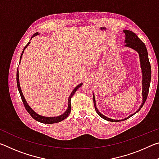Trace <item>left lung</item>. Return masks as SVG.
<instances>
[{"mask_svg":"<svg viewBox=\"0 0 159 159\" xmlns=\"http://www.w3.org/2000/svg\"><path fill=\"white\" fill-rule=\"evenodd\" d=\"M124 34H125V42L126 43L125 46L130 47L133 49L135 50L137 52L139 53V59H140V62H141V67L142 70V97H143V102H142V105L139 107V109L138 111L141 109V108L143 107L144 102H146L148 93H149V86H150V82H151V76H152V71H151V64L149 60V57H148V52L147 50V48L145 46V44L142 42L140 39H139L137 35L128 30H124L123 31ZM93 102H94V105H95V109L96 112L98 113V114L101 116L102 118L105 119L111 122H118L120 120H125L128 119L132 116L134 114H132L129 116L128 117L124 118L123 120H114L109 118L106 116H104L103 114H102L99 112L98 109L96 107L95 104V97L93 95ZM137 111V112H138Z\"/></svg>","mask_w":159,"mask_h":159,"instance_id":"1","label":"left lung"}]
</instances>
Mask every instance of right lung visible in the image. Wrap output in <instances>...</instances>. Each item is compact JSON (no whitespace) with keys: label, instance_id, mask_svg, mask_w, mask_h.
Wrapping results in <instances>:
<instances>
[{"label":"right lung","instance_id":"obj_1","mask_svg":"<svg viewBox=\"0 0 159 159\" xmlns=\"http://www.w3.org/2000/svg\"><path fill=\"white\" fill-rule=\"evenodd\" d=\"M37 35H38V33L34 34V36H32V38L37 36ZM32 38H31V39H32ZM29 43H30V42H29L26 45V46L25 47V48H24V50H25V48L28 46ZM24 50L22 51V52H21V55L20 56V60H21V56H22V55H23ZM17 88H18L19 93H20V96H21V100H22V102H23L24 106H25V109H26V111H27V112L31 115V116L33 118H34V119L36 120H37V121H39V122L43 123H47V124H51V123H58V122L61 121V120L65 119V118L69 115L70 112H71V99L72 97H73V95H74V93H76V91L77 90V89H79L80 86H81L82 83H80V84H79V85H77L76 87L74 88V90L72 91L71 95H70L69 98V100H68V108H67L65 113H64L62 115H61V116H57V117H45V116H40L39 114H37L36 112H34L33 110L31 109V107L28 105L27 103H26L25 99L23 96V94H22V93H21V88H20V81H19L18 69H17Z\"/></svg>","mask_w":159,"mask_h":159}]
</instances>
